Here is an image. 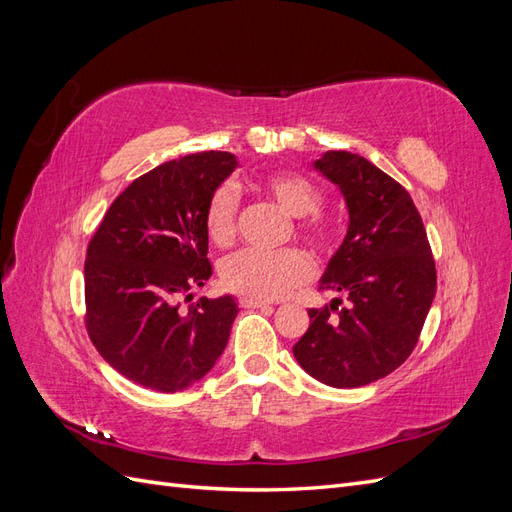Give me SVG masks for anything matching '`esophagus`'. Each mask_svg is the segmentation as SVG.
<instances>
[{"instance_id": "1", "label": "esophagus", "mask_w": 512, "mask_h": 512, "mask_svg": "<svg viewBox=\"0 0 512 512\" xmlns=\"http://www.w3.org/2000/svg\"><path fill=\"white\" fill-rule=\"evenodd\" d=\"M241 305L243 307H250V309H258V307H269L267 301L262 299H254V297H241Z\"/></svg>"}]
</instances>
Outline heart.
<instances>
[{
    "instance_id": "heart-1",
    "label": "heart",
    "mask_w": 512,
    "mask_h": 512,
    "mask_svg": "<svg viewBox=\"0 0 512 512\" xmlns=\"http://www.w3.org/2000/svg\"><path fill=\"white\" fill-rule=\"evenodd\" d=\"M260 188L292 218H304L320 207L316 185L297 173H286V170L269 173L260 179ZM237 209L239 196L232 185L222 183L220 188H215L205 213L207 235L215 245H228L235 239ZM299 232L314 245H327L329 241L327 226L312 215L299 224ZM312 273V262L299 250H282L275 254L243 250L222 262V282L243 297L254 299H282L312 280Z\"/></svg>"
}]
</instances>
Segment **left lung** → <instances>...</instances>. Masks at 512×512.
<instances>
[{
  "label": "left lung",
  "mask_w": 512,
  "mask_h": 512,
  "mask_svg": "<svg viewBox=\"0 0 512 512\" xmlns=\"http://www.w3.org/2000/svg\"><path fill=\"white\" fill-rule=\"evenodd\" d=\"M314 170L342 192L348 230L320 277L337 297L309 309L312 322L292 352L322 384L359 389L414 350L436 297V262L410 194L378 166L327 151Z\"/></svg>",
  "instance_id": "left-lung-1"
}]
</instances>
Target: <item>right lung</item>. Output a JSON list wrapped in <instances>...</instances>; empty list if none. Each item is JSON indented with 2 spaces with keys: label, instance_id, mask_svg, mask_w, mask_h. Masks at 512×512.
<instances>
[{
  "label": "right lung",
  "instance_id": "obj_1",
  "mask_svg": "<svg viewBox=\"0 0 512 512\" xmlns=\"http://www.w3.org/2000/svg\"><path fill=\"white\" fill-rule=\"evenodd\" d=\"M239 166L228 151L192 153L134 179L87 247V331L121 376L158 393L203 380L224 352L239 305L232 294L200 297L207 258L209 198Z\"/></svg>",
  "mask_w": 512,
  "mask_h": 512
}]
</instances>
